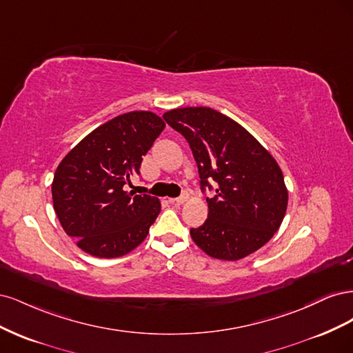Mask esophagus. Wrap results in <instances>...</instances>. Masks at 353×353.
I'll use <instances>...</instances> for the list:
<instances>
[{"instance_id": "1", "label": "esophagus", "mask_w": 353, "mask_h": 353, "mask_svg": "<svg viewBox=\"0 0 353 353\" xmlns=\"http://www.w3.org/2000/svg\"><path fill=\"white\" fill-rule=\"evenodd\" d=\"M187 199H188V196L187 194H183V196H179V197H176V199H169V201L172 203V205H183V203H185L187 201Z\"/></svg>"}]
</instances>
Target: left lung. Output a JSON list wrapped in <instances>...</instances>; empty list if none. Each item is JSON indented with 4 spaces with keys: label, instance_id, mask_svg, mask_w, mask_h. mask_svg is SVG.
<instances>
[{
    "label": "left lung",
    "instance_id": "obj_1",
    "mask_svg": "<svg viewBox=\"0 0 353 353\" xmlns=\"http://www.w3.org/2000/svg\"><path fill=\"white\" fill-rule=\"evenodd\" d=\"M163 119L190 144L200 187L215 185L206 199L208 219L190 234L212 258L239 261L279 231L288 193L279 163L244 128L210 108L174 109Z\"/></svg>",
    "mask_w": 353,
    "mask_h": 353
}]
</instances>
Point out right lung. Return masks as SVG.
Wrapping results in <instances>:
<instances>
[{
	"label": "right lung",
	"instance_id": "right-lung-1",
	"mask_svg": "<svg viewBox=\"0 0 353 353\" xmlns=\"http://www.w3.org/2000/svg\"><path fill=\"white\" fill-rule=\"evenodd\" d=\"M165 130L153 112H130L83 138L61 160L52 179V205L63 230L95 258H119L147 237L160 201L126 191L143 156Z\"/></svg>",
	"mask_w": 353,
	"mask_h": 353
}]
</instances>
